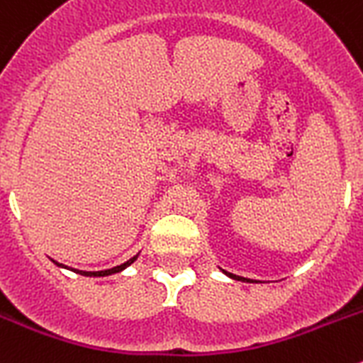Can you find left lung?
Segmentation results:
<instances>
[{
	"mask_svg": "<svg viewBox=\"0 0 363 363\" xmlns=\"http://www.w3.org/2000/svg\"><path fill=\"white\" fill-rule=\"evenodd\" d=\"M221 272H223V274H225V277L233 278V280H238V281H247V284H252V281H255V280H251V278H243V277H236V274H233V272H227V271H223V269H221Z\"/></svg>",
	"mask_w": 363,
	"mask_h": 363,
	"instance_id": "1",
	"label": "left lung"
}]
</instances>
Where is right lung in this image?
<instances>
[{"label": "right lung", "mask_w": 363, "mask_h": 363, "mask_svg": "<svg viewBox=\"0 0 363 363\" xmlns=\"http://www.w3.org/2000/svg\"><path fill=\"white\" fill-rule=\"evenodd\" d=\"M138 256H140V252H138L136 256H133V258H130V259H127L125 264L116 265V267H112V269H107V271H79V269H70V271L78 272V274H83V277H96V278H98V277H111V274H116V272H121V271H123V269L129 267L130 264H134ZM52 262L57 265V267H67V265H63V264H57L56 259H52ZM67 269H69V267H67Z\"/></svg>", "instance_id": "right-lung-1"}]
</instances>
